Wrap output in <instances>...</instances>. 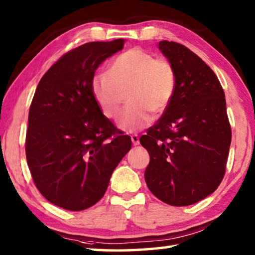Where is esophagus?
<instances>
[{"mask_svg": "<svg viewBox=\"0 0 255 255\" xmlns=\"http://www.w3.org/2000/svg\"><path fill=\"white\" fill-rule=\"evenodd\" d=\"M131 141H132V144L133 145H138V144H139V137H138L137 135H132L131 136Z\"/></svg>", "mask_w": 255, "mask_h": 255, "instance_id": "34e87169", "label": "esophagus"}]
</instances>
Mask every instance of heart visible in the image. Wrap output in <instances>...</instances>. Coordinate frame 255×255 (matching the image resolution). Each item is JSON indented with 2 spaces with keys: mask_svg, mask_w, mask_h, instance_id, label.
Segmentation results:
<instances>
[{
  "mask_svg": "<svg viewBox=\"0 0 255 255\" xmlns=\"http://www.w3.org/2000/svg\"><path fill=\"white\" fill-rule=\"evenodd\" d=\"M176 89L175 70L169 60L156 58L149 51L131 48L117 56L107 73L91 81V93L102 114L117 117L123 96L127 94L129 107L118 119V128L126 132L140 130L152 123L153 113L167 109Z\"/></svg>",
  "mask_w": 255,
  "mask_h": 255,
  "instance_id": "1",
  "label": "heart"
}]
</instances>
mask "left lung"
<instances>
[{
	"label": "left lung",
	"mask_w": 255,
	"mask_h": 255,
	"mask_svg": "<svg viewBox=\"0 0 255 255\" xmlns=\"http://www.w3.org/2000/svg\"><path fill=\"white\" fill-rule=\"evenodd\" d=\"M173 65L174 97L158 122L140 137L149 164L148 189L167 205H193L211 195L225 174L232 131L225 93L214 71L183 45L162 40Z\"/></svg>",
	"instance_id": "8db88e82"
}]
</instances>
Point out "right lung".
<instances>
[{"label":"right lung","instance_id":"add662e5","mask_svg":"<svg viewBox=\"0 0 255 255\" xmlns=\"http://www.w3.org/2000/svg\"><path fill=\"white\" fill-rule=\"evenodd\" d=\"M125 39L88 42L68 51L41 77L28 117L25 155L34 184L51 204L80 211L105 195L131 148L91 93L97 68Z\"/></svg>","mask_w":255,"mask_h":255}]
</instances>
